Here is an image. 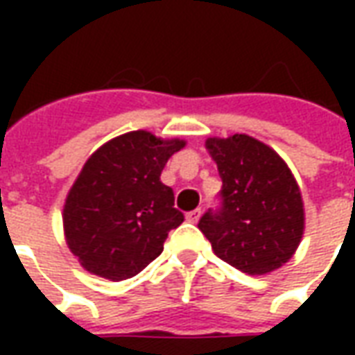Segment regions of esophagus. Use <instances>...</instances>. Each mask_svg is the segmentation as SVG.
<instances>
[{
    "label": "esophagus",
    "instance_id": "34e87169",
    "mask_svg": "<svg viewBox=\"0 0 355 355\" xmlns=\"http://www.w3.org/2000/svg\"><path fill=\"white\" fill-rule=\"evenodd\" d=\"M200 216H201L200 209H193V211H190V213L186 215V220H188V223L196 224V223H198V220H200Z\"/></svg>",
    "mask_w": 355,
    "mask_h": 355
}]
</instances>
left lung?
I'll use <instances>...</instances> for the list:
<instances>
[{
  "label": "left lung",
  "instance_id": "left-lung-1",
  "mask_svg": "<svg viewBox=\"0 0 355 355\" xmlns=\"http://www.w3.org/2000/svg\"><path fill=\"white\" fill-rule=\"evenodd\" d=\"M223 178V207L205 213L200 230L218 259L251 275L282 268L304 234L297 180L272 148L249 135L207 139Z\"/></svg>",
  "mask_w": 355,
  "mask_h": 355
}]
</instances>
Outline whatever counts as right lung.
<instances>
[{
    "instance_id": "add662e5",
    "label": "right lung",
    "mask_w": 355,
    "mask_h": 355,
    "mask_svg": "<svg viewBox=\"0 0 355 355\" xmlns=\"http://www.w3.org/2000/svg\"><path fill=\"white\" fill-rule=\"evenodd\" d=\"M184 146L180 139L131 131L91 154L62 211L68 249L87 272L121 282L162 254L184 215L159 177L167 159Z\"/></svg>"
}]
</instances>
